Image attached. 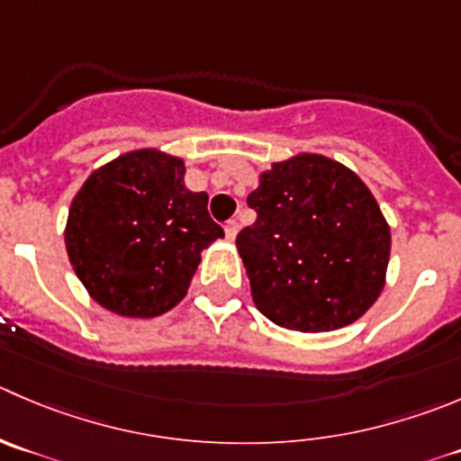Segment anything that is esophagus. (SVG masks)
Segmentation results:
<instances>
[{"label": "esophagus", "instance_id": "obj_1", "mask_svg": "<svg viewBox=\"0 0 461 461\" xmlns=\"http://www.w3.org/2000/svg\"><path fill=\"white\" fill-rule=\"evenodd\" d=\"M239 230H240V227H239V222H236V221L225 222V236H227V239H230V240H234L236 236H239Z\"/></svg>", "mask_w": 461, "mask_h": 461}]
</instances>
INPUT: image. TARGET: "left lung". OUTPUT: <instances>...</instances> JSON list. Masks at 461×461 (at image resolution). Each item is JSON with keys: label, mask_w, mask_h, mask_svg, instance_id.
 Listing matches in <instances>:
<instances>
[{"label": "left lung", "mask_w": 461, "mask_h": 461, "mask_svg": "<svg viewBox=\"0 0 461 461\" xmlns=\"http://www.w3.org/2000/svg\"><path fill=\"white\" fill-rule=\"evenodd\" d=\"M257 221L236 239L254 306L299 333L354 324L381 297L390 222L358 173L297 153L258 173L248 195Z\"/></svg>", "instance_id": "obj_1"}]
</instances>
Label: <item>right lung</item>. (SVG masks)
Instances as JSON below:
<instances>
[{
    "label": "right lung",
    "mask_w": 461,
    "mask_h": 461,
    "mask_svg": "<svg viewBox=\"0 0 461 461\" xmlns=\"http://www.w3.org/2000/svg\"><path fill=\"white\" fill-rule=\"evenodd\" d=\"M186 164L137 149L89 173L65 225L71 267L89 297L132 320L164 315L185 299L203 249L225 231L209 195L185 185Z\"/></svg>",
    "instance_id": "1"
}]
</instances>
